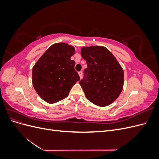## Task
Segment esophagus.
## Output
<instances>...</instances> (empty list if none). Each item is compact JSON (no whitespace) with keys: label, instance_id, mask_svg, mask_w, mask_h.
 <instances>
[{"label":"esophagus","instance_id":"esophagus-1","mask_svg":"<svg viewBox=\"0 0 159 159\" xmlns=\"http://www.w3.org/2000/svg\"><path fill=\"white\" fill-rule=\"evenodd\" d=\"M78 74H79V75H80V78L81 79V78H82V74H83L82 71H79V72H78Z\"/></svg>","mask_w":159,"mask_h":159}]
</instances>
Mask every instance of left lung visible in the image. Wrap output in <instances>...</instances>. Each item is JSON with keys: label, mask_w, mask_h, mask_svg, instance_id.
<instances>
[{"label": "left lung", "mask_w": 159, "mask_h": 159, "mask_svg": "<svg viewBox=\"0 0 159 159\" xmlns=\"http://www.w3.org/2000/svg\"><path fill=\"white\" fill-rule=\"evenodd\" d=\"M81 55L88 68L80 84L89 102L100 107L114 102L121 93L124 72L107 48L101 46L84 47Z\"/></svg>", "instance_id": "8db88e82"}]
</instances>
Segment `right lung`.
Here are the masks:
<instances>
[{"label": "right lung", "mask_w": 159, "mask_h": 159, "mask_svg": "<svg viewBox=\"0 0 159 159\" xmlns=\"http://www.w3.org/2000/svg\"><path fill=\"white\" fill-rule=\"evenodd\" d=\"M75 48L66 43L53 44L32 69V84L37 93L48 103H55L68 97L71 88L80 78L71 56Z\"/></svg>", "instance_id": "add662e5"}]
</instances>
